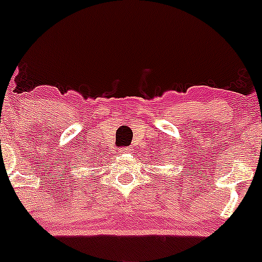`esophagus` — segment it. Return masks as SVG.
<instances>
[{"label":"esophagus","instance_id":"34e87169","mask_svg":"<svg viewBox=\"0 0 262 262\" xmlns=\"http://www.w3.org/2000/svg\"><path fill=\"white\" fill-rule=\"evenodd\" d=\"M122 152H124V154H128L129 148H122Z\"/></svg>","mask_w":262,"mask_h":262}]
</instances>
